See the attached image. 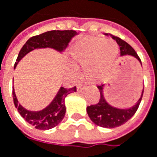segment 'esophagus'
<instances>
[{
  "instance_id": "1",
  "label": "esophagus",
  "mask_w": 157,
  "mask_h": 157,
  "mask_svg": "<svg viewBox=\"0 0 157 157\" xmlns=\"http://www.w3.org/2000/svg\"><path fill=\"white\" fill-rule=\"evenodd\" d=\"M82 89H84V86L82 85V84H79L78 87H77V90L81 91V90H82Z\"/></svg>"
}]
</instances>
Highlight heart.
Returning a JSON list of instances; mask_svg holds the SVG:
<instances>
[{"mask_svg": "<svg viewBox=\"0 0 157 157\" xmlns=\"http://www.w3.org/2000/svg\"><path fill=\"white\" fill-rule=\"evenodd\" d=\"M70 55L75 63L84 67L86 78L96 82L112 69L119 55V47L113 40L86 38L72 47ZM72 71L75 72V67H72Z\"/></svg>", "mask_w": 157, "mask_h": 157, "instance_id": "heart-1", "label": "heart"}]
</instances>
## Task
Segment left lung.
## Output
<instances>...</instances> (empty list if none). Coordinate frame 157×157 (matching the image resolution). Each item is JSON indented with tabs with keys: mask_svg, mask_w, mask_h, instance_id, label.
I'll list each match as a JSON object with an SVG mask.
<instances>
[{
	"mask_svg": "<svg viewBox=\"0 0 157 157\" xmlns=\"http://www.w3.org/2000/svg\"><path fill=\"white\" fill-rule=\"evenodd\" d=\"M112 38L116 40L120 49L121 56H132L135 58L141 65L139 56L136 52L129 44L121 38L112 36ZM100 92V99L97 105H90L87 107V113L91 119V121L97 126L105 127V128H114L117 126H121L127 122L136 113L138 107L140 105V101L142 98V95L144 91V87L141 90L140 98L135 103V105L129 108H118L110 105L105 98V85L98 86Z\"/></svg>",
	"mask_w": 157,
	"mask_h": 157,
	"instance_id": "8db88e82",
	"label": "left lung"
}]
</instances>
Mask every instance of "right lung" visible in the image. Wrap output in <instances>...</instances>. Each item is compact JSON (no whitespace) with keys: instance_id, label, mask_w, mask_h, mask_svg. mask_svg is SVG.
<instances>
[{"instance_id":"1","label":"right lung","mask_w":157,"mask_h":157,"mask_svg":"<svg viewBox=\"0 0 157 157\" xmlns=\"http://www.w3.org/2000/svg\"><path fill=\"white\" fill-rule=\"evenodd\" d=\"M75 31H51L44 32L38 36L29 38L19 52L17 62L14 69L18 62L30 52L35 49L52 48L59 53L66 49L68 43L75 36L78 35ZM76 91V88L65 89L60 87L54 98L45 108L40 111H30L21 105L17 100L15 90L13 89V100L18 113L31 126L39 130H48L53 128L62 121L66 113V97L73 92Z\"/></svg>"}]
</instances>
